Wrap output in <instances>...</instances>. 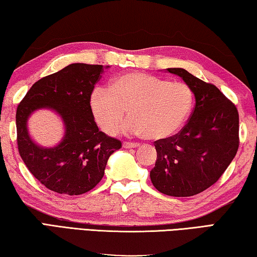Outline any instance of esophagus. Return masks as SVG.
I'll return each instance as SVG.
<instances>
[{
  "label": "esophagus",
  "instance_id": "obj_1",
  "mask_svg": "<svg viewBox=\"0 0 257 257\" xmlns=\"http://www.w3.org/2000/svg\"><path fill=\"white\" fill-rule=\"evenodd\" d=\"M123 147L125 149H130V148H137L139 147V143H134V142H123Z\"/></svg>",
  "mask_w": 257,
  "mask_h": 257
}]
</instances>
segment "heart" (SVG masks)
Segmentation results:
<instances>
[{
	"mask_svg": "<svg viewBox=\"0 0 257 257\" xmlns=\"http://www.w3.org/2000/svg\"><path fill=\"white\" fill-rule=\"evenodd\" d=\"M194 94L185 82H170L143 72H130L112 81L109 90L93 89L90 109L106 133H114L124 121L127 133L145 134L149 140H165L181 131L190 116Z\"/></svg>",
	"mask_w": 257,
	"mask_h": 257,
	"instance_id": "1",
	"label": "heart"
}]
</instances>
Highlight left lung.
I'll return each mask as SVG.
<instances>
[{
	"instance_id": "8db88e82",
	"label": "left lung",
	"mask_w": 257,
	"mask_h": 257,
	"mask_svg": "<svg viewBox=\"0 0 257 257\" xmlns=\"http://www.w3.org/2000/svg\"><path fill=\"white\" fill-rule=\"evenodd\" d=\"M167 71L190 85L195 106L181 132L155 142L157 161L150 178L163 194L193 196L213 185L235 158L239 147V115L214 84L181 67Z\"/></svg>"
}]
</instances>
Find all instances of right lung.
Returning a JSON list of instances; mask_svg holds the SVG:
<instances>
[{
	"label": "right lung",
	"mask_w": 257,
	"mask_h": 257,
	"mask_svg": "<svg viewBox=\"0 0 257 257\" xmlns=\"http://www.w3.org/2000/svg\"><path fill=\"white\" fill-rule=\"evenodd\" d=\"M102 72V65H67L38 80L17 108L19 154L29 172L53 192L80 195L92 190L103 177L108 158L120 149L119 140L99 131L90 109ZM40 107L57 112L66 126L65 137L53 148L35 144L26 128L30 115Z\"/></svg>",
	"instance_id": "1"
}]
</instances>
